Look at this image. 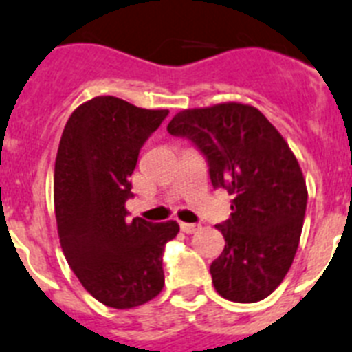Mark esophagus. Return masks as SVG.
I'll return each instance as SVG.
<instances>
[{"label": "esophagus", "mask_w": 352, "mask_h": 352, "mask_svg": "<svg viewBox=\"0 0 352 352\" xmlns=\"http://www.w3.org/2000/svg\"><path fill=\"white\" fill-rule=\"evenodd\" d=\"M181 230L184 231V233H188V235H193V233H197V231L201 230V226H199V224H188V222H181Z\"/></svg>", "instance_id": "1"}]
</instances>
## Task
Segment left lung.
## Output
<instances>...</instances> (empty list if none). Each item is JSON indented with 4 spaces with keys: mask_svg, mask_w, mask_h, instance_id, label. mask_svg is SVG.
<instances>
[{
    "mask_svg": "<svg viewBox=\"0 0 352 352\" xmlns=\"http://www.w3.org/2000/svg\"><path fill=\"white\" fill-rule=\"evenodd\" d=\"M206 157L211 184L230 193L231 217L215 228L224 251L210 265L217 293L251 304L287 275L304 226L307 188L284 137L256 108L224 102L177 113L168 124Z\"/></svg>",
    "mask_w": 352,
    "mask_h": 352,
    "instance_id": "8db88e82",
    "label": "left lung"
}]
</instances>
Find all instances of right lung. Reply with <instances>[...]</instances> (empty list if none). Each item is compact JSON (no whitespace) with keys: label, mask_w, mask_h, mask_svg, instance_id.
Instances as JSON below:
<instances>
[{"label":"right lung","mask_w":352,"mask_h":352,"mask_svg":"<svg viewBox=\"0 0 352 352\" xmlns=\"http://www.w3.org/2000/svg\"><path fill=\"white\" fill-rule=\"evenodd\" d=\"M168 113L94 97L70 116L59 142L54 206L63 253L82 287L113 309L146 304L164 285L162 253L179 224L130 221L124 206L139 151Z\"/></svg>","instance_id":"add662e5"}]
</instances>
